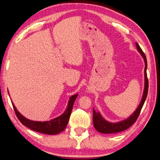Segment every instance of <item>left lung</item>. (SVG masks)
<instances>
[{"instance_id":"obj_1","label":"left lung","mask_w":160,"mask_h":160,"mask_svg":"<svg viewBox=\"0 0 160 160\" xmlns=\"http://www.w3.org/2000/svg\"><path fill=\"white\" fill-rule=\"evenodd\" d=\"M137 50L138 51V52L141 54V55L142 56V58H144V63H145V67H144V92L143 95H142V100H141L140 104L138 105V106L137 107L133 113L131 114L130 116L127 119L123 120V121L117 122V123H111V122L107 121L106 120H105L102 118V116L101 115V114L99 112H96L93 108V126H94L95 129L98 131L99 132L104 133V134H111V133H116V132H120L122 131H124L126 129H127L129 127H130L136 121L137 118H138V115H139L141 110H142V107L144 102H145L146 97L148 96V76H147V67H148V63H147V59H146V56L143 51L142 50V48H140L139 45L138 43H136Z\"/></svg>"}]
</instances>
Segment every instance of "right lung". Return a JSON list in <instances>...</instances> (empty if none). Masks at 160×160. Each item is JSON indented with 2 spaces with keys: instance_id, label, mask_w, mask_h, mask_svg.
I'll return each instance as SVG.
<instances>
[{
  "instance_id": "1",
  "label": "right lung",
  "mask_w": 160,
  "mask_h": 160,
  "mask_svg": "<svg viewBox=\"0 0 160 160\" xmlns=\"http://www.w3.org/2000/svg\"><path fill=\"white\" fill-rule=\"evenodd\" d=\"M77 97H78V93L72 95L69 99L68 105H67L65 112L61 115L58 116V117L54 118V119L50 120L48 121H34L28 119V118L24 117L22 114H21L20 112L17 110L16 107L14 106L13 102H12V104L17 118L19 120L21 123L25 127H28L32 130L36 131V132L48 135H56L64 130L66 127L67 126L71 112H72L73 104H74V102Z\"/></svg>"
}]
</instances>
